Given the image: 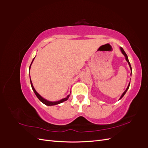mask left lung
I'll return each mask as SVG.
<instances>
[{"instance_id":"left-lung-1","label":"left lung","mask_w":148,"mask_h":148,"mask_svg":"<svg viewBox=\"0 0 148 148\" xmlns=\"http://www.w3.org/2000/svg\"><path fill=\"white\" fill-rule=\"evenodd\" d=\"M120 50H121V51H122V53H123V54L125 56V59H126V60L127 61V62L128 63V64H129V66H130V69H131V70H132V66H131V65H130V62H129V60H128V56H127V53H125V52L124 51V50L123 49V48L122 47H120ZM132 72H131V75H132ZM130 83H129V84H128V87L127 88V89H126V90H125L124 92H123V93L122 94V96H121V97H120V99H122V98L123 97V96L125 95V94L126 93V92L127 91V90L128 89V88H129V86H130Z\"/></svg>"}]
</instances>
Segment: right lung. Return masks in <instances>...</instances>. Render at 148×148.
I'll list each match as a JSON object with an SVG mask.
<instances>
[{"mask_svg": "<svg viewBox=\"0 0 148 148\" xmlns=\"http://www.w3.org/2000/svg\"><path fill=\"white\" fill-rule=\"evenodd\" d=\"M34 59H34H33V60L32 62H31V65H30V66H29V69H30L31 65V64H32V63H33V62ZM29 77H30V75H29ZM30 82H31V87H32V89H33V90L34 92L35 93L36 96H37V97H38V99H39V101H41V102L43 103V104H44L46 105V106H54V105H57V104H60V103L63 102H64V101H66L67 99H69V96H70V95H68V96H67V97H65V98H64V99H61V100H60V101H56V102H51V101H47V100H46V99H44V98H43V97H42L41 96H40V95H39V94H38V93L36 92V91L35 90L34 88L33 87V85L32 82H31V78H30Z\"/></svg>", "mask_w": 148, "mask_h": 148, "instance_id": "add662e5", "label": "right lung"}]
</instances>
